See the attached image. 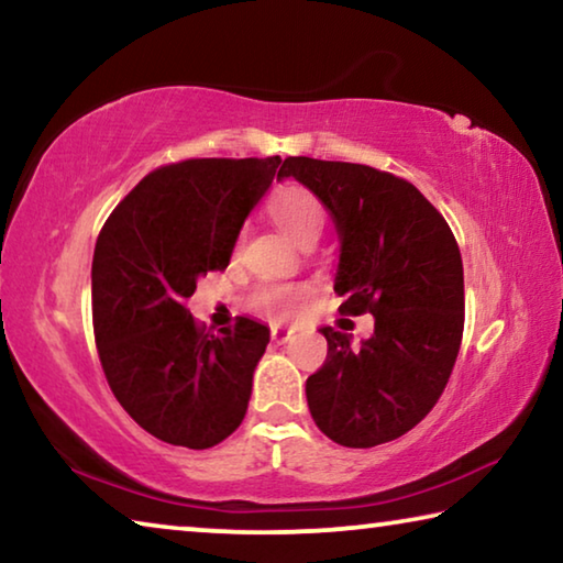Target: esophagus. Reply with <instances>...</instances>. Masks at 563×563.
<instances>
[{"mask_svg":"<svg viewBox=\"0 0 563 563\" xmlns=\"http://www.w3.org/2000/svg\"><path fill=\"white\" fill-rule=\"evenodd\" d=\"M292 328H285V325H273L271 328V338L275 340V342H288L290 338H292Z\"/></svg>","mask_w":563,"mask_h":563,"instance_id":"obj_1","label":"esophagus"}]
</instances>
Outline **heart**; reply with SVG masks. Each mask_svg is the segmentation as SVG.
<instances>
[{
  "mask_svg": "<svg viewBox=\"0 0 563 563\" xmlns=\"http://www.w3.org/2000/svg\"><path fill=\"white\" fill-rule=\"evenodd\" d=\"M271 216L292 238V243H298L300 247L316 245L322 228H325V208H322L316 194H310L302 186L280 188L271 201ZM295 298H298V292L280 288V285H271V288L255 292V305L273 318H288Z\"/></svg>",
  "mask_w": 563,
  "mask_h": 563,
  "instance_id": "obj_1",
  "label": "heart"
}]
</instances>
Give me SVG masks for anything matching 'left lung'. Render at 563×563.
Listing matches in <instances>:
<instances>
[{
    "label": "left lung",
    "instance_id": "left-lung-1",
    "mask_svg": "<svg viewBox=\"0 0 563 563\" xmlns=\"http://www.w3.org/2000/svg\"><path fill=\"white\" fill-rule=\"evenodd\" d=\"M295 178L335 223L340 312L375 318L360 345L320 328L328 357L305 383L320 432L342 446H377L422 422L444 393L464 328V271L440 211L385 170L290 156L278 180Z\"/></svg>",
    "mask_w": 563,
    "mask_h": 563
}]
</instances>
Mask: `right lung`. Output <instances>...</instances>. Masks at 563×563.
<instances>
[{"label":"right lung","instance_id":"add662e5","mask_svg":"<svg viewBox=\"0 0 563 563\" xmlns=\"http://www.w3.org/2000/svg\"><path fill=\"white\" fill-rule=\"evenodd\" d=\"M280 156L190 158L156 168L113 208L91 263L99 360L111 393L161 442L208 450L241 427L271 328L238 318L216 335L186 300L223 271Z\"/></svg>","mask_w":563,"mask_h":563}]
</instances>
